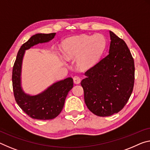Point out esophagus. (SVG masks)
Returning a JSON list of instances; mask_svg holds the SVG:
<instances>
[{"label":"esophagus","instance_id":"obj_1","mask_svg":"<svg viewBox=\"0 0 150 150\" xmlns=\"http://www.w3.org/2000/svg\"><path fill=\"white\" fill-rule=\"evenodd\" d=\"M81 81V78L79 77V76L76 75L74 77H73V82H74L75 84L80 83Z\"/></svg>","mask_w":150,"mask_h":150}]
</instances>
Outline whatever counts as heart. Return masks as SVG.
<instances>
[{
  "instance_id": "1",
  "label": "heart",
  "mask_w": 150,
  "mask_h": 150,
  "mask_svg": "<svg viewBox=\"0 0 150 150\" xmlns=\"http://www.w3.org/2000/svg\"><path fill=\"white\" fill-rule=\"evenodd\" d=\"M105 47L103 35L81 36L69 39L63 42V49L67 59H77L78 67L85 69L91 67L99 60Z\"/></svg>"
}]
</instances>
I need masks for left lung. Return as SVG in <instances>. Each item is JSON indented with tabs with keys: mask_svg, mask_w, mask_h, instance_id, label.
<instances>
[{
	"mask_svg": "<svg viewBox=\"0 0 150 150\" xmlns=\"http://www.w3.org/2000/svg\"><path fill=\"white\" fill-rule=\"evenodd\" d=\"M110 33L109 54L89 69L81 85L87 108L100 117L120 111L132 93L135 79L134 58L126 43Z\"/></svg>",
	"mask_w": 150,
	"mask_h": 150,
	"instance_id": "8db88e82",
	"label": "left lung"
}]
</instances>
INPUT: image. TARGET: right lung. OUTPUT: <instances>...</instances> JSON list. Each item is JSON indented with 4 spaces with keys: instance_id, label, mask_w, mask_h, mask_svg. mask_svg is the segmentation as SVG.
Segmentation results:
<instances>
[{
    "instance_id": "obj_1",
    "label": "right lung",
    "mask_w": 150,
    "mask_h": 150,
    "mask_svg": "<svg viewBox=\"0 0 150 150\" xmlns=\"http://www.w3.org/2000/svg\"><path fill=\"white\" fill-rule=\"evenodd\" d=\"M55 35L56 33L33 35L21 47L13 65L12 81L15 101L24 112L36 120H52L58 116L63 108L69 91L73 87V79L68 77L55 83L41 94L35 96L25 94L21 87V65L25 51L38 43L51 41Z\"/></svg>"
}]
</instances>
